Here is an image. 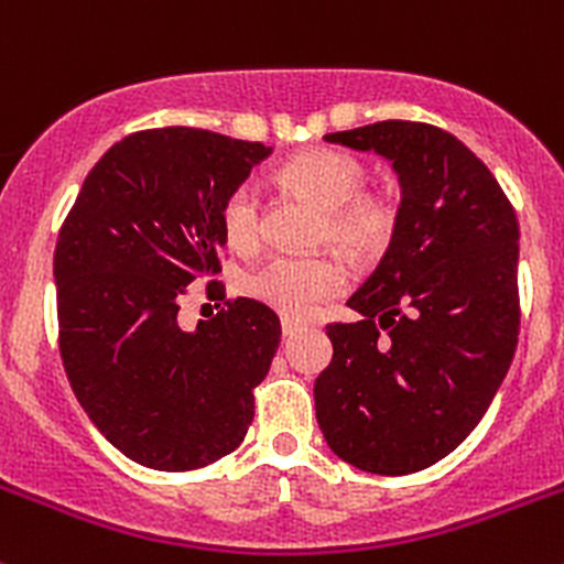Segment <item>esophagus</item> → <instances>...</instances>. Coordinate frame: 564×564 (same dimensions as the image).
<instances>
[{
    "label": "esophagus",
    "mask_w": 564,
    "mask_h": 564,
    "mask_svg": "<svg viewBox=\"0 0 564 564\" xmlns=\"http://www.w3.org/2000/svg\"><path fill=\"white\" fill-rule=\"evenodd\" d=\"M281 333H283V338H292V335L300 333V322H294V318H283Z\"/></svg>",
    "instance_id": "obj_1"
}]
</instances>
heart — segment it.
Masks as SVG:
<instances>
[{"label":"heart","instance_id":"b5f03b06","mask_svg":"<svg viewBox=\"0 0 564 564\" xmlns=\"http://www.w3.org/2000/svg\"><path fill=\"white\" fill-rule=\"evenodd\" d=\"M283 176L324 207L318 231L355 256L382 253L398 229V209L382 193L360 191V161L333 150H314L286 163ZM220 226L231 248L253 250L261 240V198L256 182H240L220 207ZM346 283L344 264L329 253H281L242 275V292L283 316L305 318Z\"/></svg>","mask_w":564,"mask_h":564}]
</instances>
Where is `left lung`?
Wrapping results in <instances>:
<instances>
[{
	"mask_svg": "<svg viewBox=\"0 0 564 564\" xmlns=\"http://www.w3.org/2000/svg\"><path fill=\"white\" fill-rule=\"evenodd\" d=\"M324 141L388 158L398 229L327 324L314 384L329 451L373 475H412L453 453L491 406L519 344V220L486 163L453 133L388 119Z\"/></svg>",
	"mask_w": 564,
	"mask_h": 564,
	"instance_id": "obj_1",
	"label": "left lung"
}]
</instances>
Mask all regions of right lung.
Segmentation results:
<instances>
[{
    "label": "right lung",
    "mask_w": 564,
    "mask_h": 564,
    "mask_svg": "<svg viewBox=\"0 0 564 564\" xmlns=\"http://www.w3.org/2000/svg\"><path fill=\"white\" fill-rule=\"evenodd\" d=\"M270 152L213 130H139L95 163L62 224V366L89 420L135 464H215L253 423V388L281 344L275 311L226 300L193 333L176 314L196 278L220 272L224 198ZM207 294L224 300V283Z\"/></svg>",
    "instance_id": "1"
}]
</instances>
